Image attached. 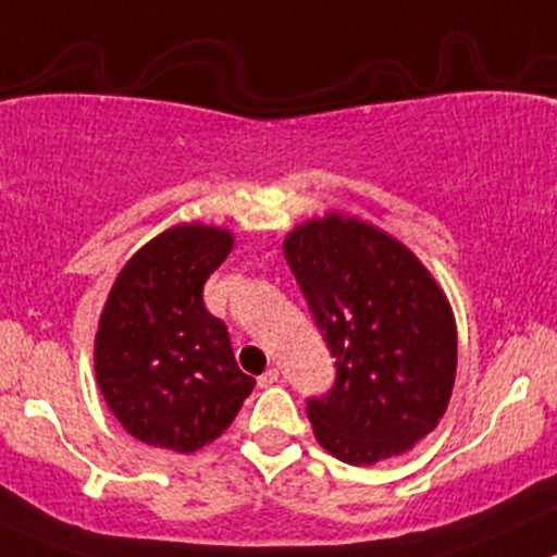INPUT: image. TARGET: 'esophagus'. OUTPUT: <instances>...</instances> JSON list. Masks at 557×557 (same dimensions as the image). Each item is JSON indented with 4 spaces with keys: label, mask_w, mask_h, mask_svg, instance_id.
<instances>
[{
    "label": "esophagus",
    "mask_w": 557,
    "mask_h": 557,
    "mask_svg": "<svg viewBox=\"0 0 557 557\" xmlns=\"http://www.w3.org/2000/svg\"><path fill=\"white\" fill-rule=\"evenodd\" d=\"M280 381V370L277 368H269L264 375H259V388H269Z\"/></svg>",
    "instance_id": "1"
}]
</instances>
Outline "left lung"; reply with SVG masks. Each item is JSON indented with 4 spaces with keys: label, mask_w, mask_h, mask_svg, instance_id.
<instances>
[{
    "label": "left lung",
    "mask_w": 557,
    "mask_h": 557,
    "mask_svg": "<svg viewBox=\"0 0 557 557\" xmlns=\"http://www.w3.org/2000/svg\"><path fill=\"white\" fill-rule=\"evenodd\" d=\"M335 383L311 396L317 442L348 466L405 455L447 412L457 372L449 301L412 250L354 216L327 213L285 237Z\"/></svg>",
    "instance_id": "left-lung-1"
}]
</instances>
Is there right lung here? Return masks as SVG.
Returning a JSON list of instances; mask_svg holds the SVG:
<instances>
[{"label": "right lung", "instance_id": "1", "mask_svg": "<svg viewBox=\"0 0 557 557\" xmlns=\"http://www.w3.org/2000/svg\"><path fill=\"white\" fill-rule=\"evenodd\" d=\"M232 250L227 230L180 224L126 261L100 314L95 372L110 412L150 447L187 451L227 431L253 391L227 325L203 304Z\"/></svg>", "mask_w": 557, "mask_h": 557}]
</instances>
